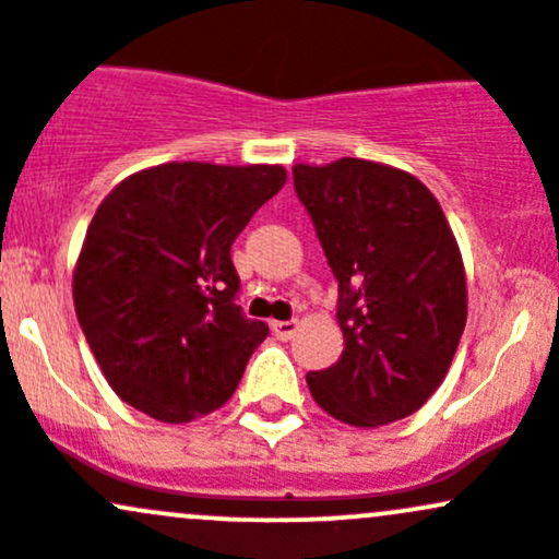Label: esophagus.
Wrapping results in <instances>:
<instances>
[{"label":"esophagus","mask_w":559,"mask_h":559,"mask_svg":"<svg viewBox=\"0 0 559 559\" xmlns=\"http://www.w3.org/2000/svg\"><path fill=\"white\" fill-rule=\"evenodd\" d=\"M272 331L277 333V338H293V333L298 331V320H280V322H272Z\"/></svg>","instance_id":"esophagus-1"}]
</instances>
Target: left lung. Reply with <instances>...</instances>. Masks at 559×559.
<instances>
[{
  "mask_svg": "<svg viewBox=\"0 0 559 559\" xmlns=\"http://www.w3.org/2000/svg\"><path fill=\"white\" fill-rule=\"evenodd\" d=\"M296 195L338 282L342 358L309 371L331 417L373 428L417 412L444 382L468 314L465 269L436 195L364 158L293 166Z\"/></svg>",
  "mask_w": 559,
  "mask_h": 559,
  "instance_id": "1",
  "label": "left lung"
}]
</instances>
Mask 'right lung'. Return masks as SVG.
<instances>
[{
    "label": "right lung",
    "mask_w": 559,
    "mask_h": 559,
    "mask_svg": "<svg viewBox=\"0 0 559 559\" xmlns=\"http://www.w3.org/2000/svg\"><path fill=\"white\" fill-rule=\"evenodd\" d=\"M282 166L182 160L126 177L74 266V312L109 388L160 423L221 408L269 325L237 304L234 239L285 186Z\"/></svg>",
    "instance_id": "add662e5"
}]
</instances>
